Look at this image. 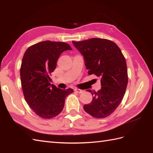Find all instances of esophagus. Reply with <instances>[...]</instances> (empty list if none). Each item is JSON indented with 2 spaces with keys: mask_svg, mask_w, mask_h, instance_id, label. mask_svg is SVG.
<instances>
[{
  "mask_svg": "<svg viewBox=\"0 0 153 153\" xmlns=\"http://www.w3.org/2000/svg\"><path fill=\"white\" fill-rule=\"evenodd\" d=\"M74 91L77 93H82L83 92V90H82V89H77V88H75L74 89Z\"/></svg>",
  "mask_w": 153,
  "mask_h": 153,
  "instance_id": "obj_1",
  "label": "esophagus"
}]
</instances>
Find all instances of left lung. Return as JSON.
<instances>
[{
	"label": "left lung",
	"mask_w": 153,
	"mask_h": 153,
	"mask_svg": "<svg viewBox=\"0 0 153 153\" xmlns=\"http://www.w3.org/2000/svg\"><path fill=\"white\" fill-rule=\"evenodd\" d=\"M72 43L83 56L88 74L99 77L101 85L97 92L87 91L93 97L91 102L83 106L84 110L95 118H105L114 111L124 96L128 82L125 58L118 45L105 39Z\"/></svg>",
	"instance_id": "1"
}]
</instances>
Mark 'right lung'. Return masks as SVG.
Returning <instances> with one entry per match:
<instances>
[{"instance_id": "add662e5", "label": "right lung", "mask_w": 153, "mask_h": 153, "mask_svg": "<svg viewBox=\"0 0 153 153\" xmlns=\"http://www.w3.org/2000/svg\"><path fill=\"white\" fill-rule=\"evenodd\" d=\"M71 50L68 44L45 41L29 47L20 68L22 87L31 108L43 118H54L62 112L65 99L72 89H61L51 84L50 75L64 51Z\"/></svg>"}]
</instances>
